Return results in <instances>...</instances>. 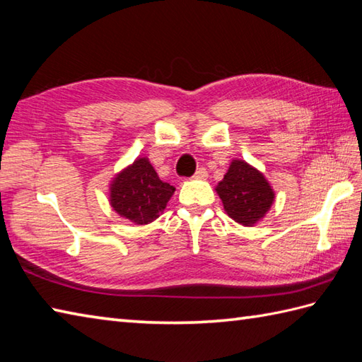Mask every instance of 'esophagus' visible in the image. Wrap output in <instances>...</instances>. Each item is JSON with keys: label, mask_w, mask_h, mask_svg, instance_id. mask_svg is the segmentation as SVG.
<instances>
[{"label": "esophagus", "mask_w": 362, "mask_h": 362, "mask_svg": "<svg viewBox=\"0 0 362 362\" xmlns=\"http://www.w3.org/2000/svg\"><path fill=\"white\" fill-rule=\"evenodd\" d=\"M206 177H209V171H206L205 168H199L197 171H196V174H194V179L196 180H205Z\"/></svg>", "instance_id": "esophagus-1"}]
</instances>
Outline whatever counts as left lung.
I'll use <instances>...</instances> for the list:
<instances>
[{"label": "left lung", "mask_w": 362, "mask_h": 362, "mask_svg": "<svg viewBox=\"0 0 362 362\" xmlns=\"http://www.w3.org/2000/svg\"><path fill=\"white\" fill-rule=\"evenodd\" d=\"M216 189L224 211L238 224L253 227L275 201V191L264 174L245 160L233 158Z\"/></svg>", "instance_id": "left-lung-1"}]
</instances>
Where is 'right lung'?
Returning <instances> with one entry per match:
<instances>
[{
	"label": "right lung",
	"mask_w": 362,
	"mask_h": 362,
	"mask_svg": "<svg viewBox=\"0 0 362 362\" xmlns=\"http://www.w3.org/2000/svg\"><path fill=\"white\" fill-rule=\"evenodd\" d=\"M174 191V187L160 180L148 157H136L110 180L109 202L119 218L146 226L163 213Z\"/></svg>",
	"instance_id": "add662e5"
}]
</instances>
